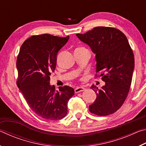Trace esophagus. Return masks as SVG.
<instances>
[{
  "mask_svg": "<svg viewBox=\"0 0 146 146\" xmlns=\"http://www.w3.org/2000/svg\"><path fill=\"white\" fill-rule=\"evenodd\" d=\"M85 90V88L84 87H77L75 89V93H79L81 92V91H83Z\"/></svg>",
  "mask_w": 146,
  "mask_h": 146,
  "instance_id": "obj_1",
  "label": "esophagus"
}]
</instances>
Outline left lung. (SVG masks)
<instances>
[{
    "label": "left lung",
    "instance_id": "obj_1",
    "mask_svg": "<svg viewBox=\"0 0 146 146\" xmlns=\"http://www.w3.org/2000/svg\"><path fill=\"white\" fill-rule=\"evenodd\" d=\"M76 36L96 54V76L106 82L100 90L91 87L97 98L89 110L98 116L113 114L123 105L131 84L135 58L129 42L122 31L111 27H96Z\"/></svg>",
    "mask_w": 146,
    "mask_h": 146
}]
</instances>
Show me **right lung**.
<instances>
[{
    "label": "right lung",
    "mask_w": 146,
    "mask_h": 146,
    "mask_svg": "<svg viewBox=\"0 0 146 146\" xmlns=\"http://www.w3.org/2000/svg\"><path fill=\"white\" fill-rule=\"evenodd\" d=\"M69 38L50 34L33 35L22 44L17 56V85L29 108L44 119L56 120L65 117L68 100L75 94L70 86L56 90L49 85L56 55Z\"/></svg>",
    "instance_id": "add662e5"
}]
</instances>
